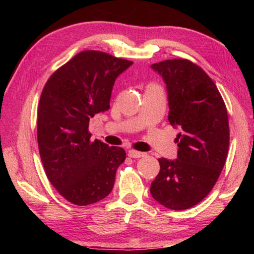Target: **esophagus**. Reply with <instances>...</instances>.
<instances>
[{"instance_id": "obj_1", "label": "esophagus", "mask_w": 254, "mask_h": 254, "mask_svg": "<svg viewBox=\"0 0 254 254\" xmlns=\"http://www.w3.org/2000/svg\"><path fill=\"white\" fill-rule=\"evenodd\" d=\"M127 156L130 158H142L145 156V153L136 151V150H130V151L127 152Z\"/></svg>"}]
</instances>
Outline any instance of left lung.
Here are the masks:
<instances>
[{
    "label": "left lung",
    "mask_w": 254,
    "mask_h": 254,
    "mask_svg": "<svg viewBox=\"0 0 254 254\" xmlns=\"http://www.w3.org/2000/svg\"><path fill=\"white\" fill-rule=\"evenodd\" d=\"M168 92L171 126L180 133L178 158H159L160 171L150 192L167 208L182 210L203 200L216 184L230 145L229 117L224 100L212 78L188 59L153 64Z\"/></svg>",
    "instance_id": "8db88e82"
}]
</instances>
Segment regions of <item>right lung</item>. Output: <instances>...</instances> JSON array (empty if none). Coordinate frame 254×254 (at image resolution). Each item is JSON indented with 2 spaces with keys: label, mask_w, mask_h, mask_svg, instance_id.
<instances>
[{
  "label": "right lung",
  "mask_w": 254,
  "mask_h": 254,
  "mask_svg": "<svg viewBox=\"0 0 254 254\" xmlns=\"http://www.w3.org/2000/svg\"><path fill=\"white\" fill-rule=\"evenodd\" d=\"M132 65L98 50H85L59 67L42 89L37 137L47 178L77 206L97 203L113 189L126 159L120 147L91 140L89 119L110 109L117 77Z\"/></svg>",
  "instance_id": "1"
}]
</instances>
